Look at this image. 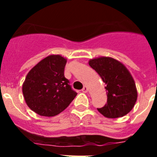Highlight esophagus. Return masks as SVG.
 <instances>
[{
    "mask_svg": "<svg viewBox=\"0 0 157 157\" xmlns=\"http://www.w3.org/2000/svg\"><path fill=\"white\" fill-rule=\"evenodd\" d=\"M82 91L83 93H87V92H88V88H87L86 86H83V88L82 89Z\"/></svg>",
    "mask_w": 157,
    "mask_h": 157,
    "instance_id": "esophagus-1",
    "label": "esophagus"
}]
</instances>
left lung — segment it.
<instances>
[{"label":"left lung","mask_w":157,"mask_h":157,"mask_svg":"<svg viewBox=\"0 0 157 157\" xmlns=\"http://www.w3.org/2000/svg\"><path fill=\"white\" fill-rule=\"evenodd\" d=\"M89 64L98 72L107 91V104L98 112L107 118H119L132 110L138 98L135 82L121 62L112 57L94 58Z\"/></svg>","instance_id":"left-lung-1"}]
</instances>
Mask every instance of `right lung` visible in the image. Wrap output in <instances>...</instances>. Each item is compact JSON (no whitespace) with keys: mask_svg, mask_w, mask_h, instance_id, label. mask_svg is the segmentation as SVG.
<instances>
[{"mask_svg":"<svg viewBox=\"0 0 157 157\" xmlns=\"http://www.w3.org/2000/svg\"><path fill=\"white\" fill-rule=\"evenodd\" d=\"M67 59L60 55L46 56L28 72L23 84L27 106L42 116L63 112L77 95L64 77Z\"/></svg>","mask_w":157,"mask_h":157,"instance_id":"1","label":"right lung"}]
</instances>
